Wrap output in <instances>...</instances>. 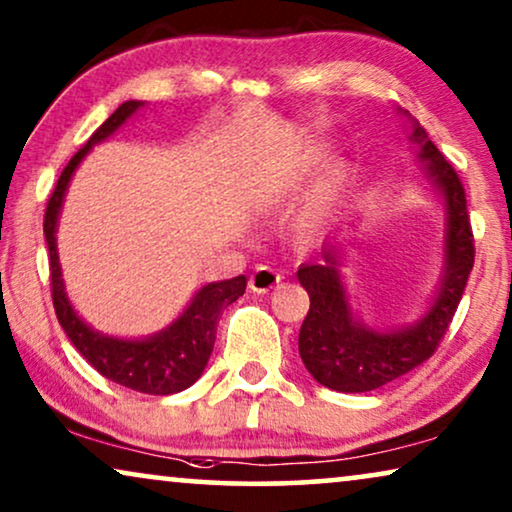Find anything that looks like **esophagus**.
Masks as SVG:
<instances>
[{"label":"esophagus","mask_w":512,"mask_h":512,"mask_svg":"<svg viewBox=\"0 0 512 512\" xmlns=\"http://www.w3.org/2000/svg\"><path fill=\"white\" fill-rule=\"evenodd\" d=\"M279 282H282V275L277 270H272L270 265H258L249 277V289L254 293H268Z\"/></svg>","instance_id":"esophagus-1"}]
</instances>
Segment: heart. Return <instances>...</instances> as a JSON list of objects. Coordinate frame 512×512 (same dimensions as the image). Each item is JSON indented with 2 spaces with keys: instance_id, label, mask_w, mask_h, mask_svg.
Returning <instances> with one entry per match:
<instances>
[{
  "instance_id": "obj_1",
  "label": "heart",
  "mask_w": 512,
  "mask_h": 512,
  "mask_svg": "<svg viewBox=\"0 0 512 512\" xmlns=\"http://www.w3.org/2000/svg\"><path fill=\"white\" fill-rule=\"evenodd\" d=\"M338 184H340V181H338V177H335V179L331 181V184H328V195L335 193V188H338ZM312 221H319V212L312 214Z\"/></svg>"
}]
</instances>
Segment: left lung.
Masks as SVG:
<instances>
[{
    "mask_svg": "<svg viewBox=\"0 0 512 512\" xmlns=\"http://www.w3.org/2000/svg\"><path fill=\"white\" fill-rule=\"evenodd\" d=\"M403 114L412 125L410 142L424 163V177L443 200V277L436 296L415 324L380 331L363 324L349 305L340 270L345 254L338 237H328L317 256L300 265L298 282L310 296V312L298 335L300 359L314 380L342 394L380 389L422 366L443 340L473 270L475 247L464 186L422 125L412 121L408 111Z\"/></svg>",
    "mask_w": 512,
    "mask_h": 512,
    "instance_id": "8db88e82",
    "label": "left lung"
}]
</instances>
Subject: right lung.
Returning <instances> with one entry per match:
<instances>
[{
  "label": "right lung",
  "mask_w": 512,
  "mask_h": 512,
  "mask_svg": "<svg viewBox=\"0 0 512 512\" xmlns=\"http://www.w3.org/2000/svg\"><path fill=\"white\" fill-rule=\"evenodd\" d=\"M144 102L130 100L123 102L100 128L93 132L88 144L69 160L65 170H62L55 191L48 200L46 216H44V235L48 244V258H51V293L53 307L58 314L60 326L65 328L67 338L72 345L79 349L83 359L93 366L97 373L107 377V380L121 384V387L142 391V394L153 396H170L177 391H184L198 380L205 370L209 356H212L216 326H219L221 312L230 303H235L247 289V277L223 279V282L205 284L191 298L186 310L172 321L163 331L146 335L139 340L114 338V335L95 331L88 326L69 303L65 291V279H62L60 258H58V240H55V230H58V219L62 200H65L67 186L72 181L76 167L81 160L88 156L95 144L114 135L121 125L135 116Z\"/></svg>",
  "instance_id": "add662e5"
}]
</instances>
